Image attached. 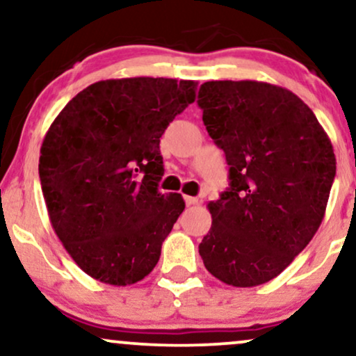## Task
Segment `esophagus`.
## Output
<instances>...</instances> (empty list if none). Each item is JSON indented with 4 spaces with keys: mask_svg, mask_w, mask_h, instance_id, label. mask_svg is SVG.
<instances>
[{
    "mask_svg": "<svg viewBox=\"0 0 356 356\" xmlns=\"http://www.w3.org/2000/svg\"><path fill=\"white\" fill-rule=\"evenodd\" d=\"M184 199H186V204L191 207V205H197L199 204V199H197V197H191V195H186L184 197Z\"/></svg>",
    "mask_w": 356,
    "mask_h": 356,
    "instance_id": "esophagus-1",
    "label": "esophagus"
}]
</instances>
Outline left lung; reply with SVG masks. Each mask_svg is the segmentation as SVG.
Instances as JSON below:
<instances>
[{"instance_id": "left-lung-1", "label": "left lung", "mask_w": 356, "mask_h": 356, "mask_svg": "<svg viewBox=\"0 0 356 356\" xmlns=\"http://www.w3.org/2000/svg\"><path fill=\"white\" fill-rule=\"evenodd\" d=\"M199 106L230 165V187L209 204L211 228L199 253L225 284H264L321 227L337 169L334 146L314 111L277 85L205 82Z\"/></svg>"}]
</instances>
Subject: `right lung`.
<instances>
[{"instance_id":"obj_1","label":"right lung","mask_w":356,"mask_h":356,"mask_svg":"<svg viewBox=\"0 0 356 356\" xmlns=\"http://www.w3.org/2000/svg\"><path fill=\"white\" fill-rule=\"evenodd\" d=\"M197 82L110 79L77 93L44 136L39 177L52 228L97 281L129 286L159 261L186 209L161 193V136L195 102Z\"/></svg>"}]
</instances>
